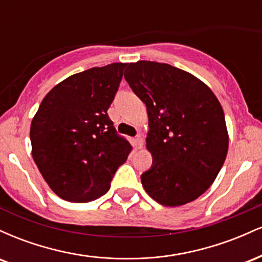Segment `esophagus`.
<instances>
[{
  "mask_svg": "<svg viewBox=\"0 0 262 262\" xmlns=\"http://www.w3.org/2000/svg\"><path fill=\"white\" fill-rule=\"evenodd\" d=\"M135 144L138 145V148H141V146H143L144 139H143V137H141V134H138L137 137H135Z\"/></svg>",
  "mask_w": 262,
  "mask_h": 262,
  "instance_id": "obj_1",
  "label": "esophagus"
}]
</instances>
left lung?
<instances>
[{
    "label": "left lung",
    "instance_id": "8db88e82",
    "mask_svg": "<svg viewBox=\"0 0 262 262\" xmlns=\"http://www.w3.org/2000/svg\"><path fill=\"white\" fill-rule=\"evenodd\" d=\"M124 79L149 116L152 165L141 173L144 189L162 206L192 202L209 188L227 158L223 108L202 81L169 64H128Z\"/></svg>",
    "mask_w": 262,
    "mask_h": 262
}]
</instances>
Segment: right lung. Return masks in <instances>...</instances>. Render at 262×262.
<instances>
[{
    "mask_svg": "<svg viewBox=\"0 0 262 262\" xmlns=\"http://www.w3.org/2000/svg\"><path fill=\"white\" fill-rule=\"evenodd\" d=\"M127 64L65 79L41 101L31 125L32 155L50 188L69 202L106 194L132 145L108 117Z\"/></svg>",
    "mask_w": 262,
    "mask_h": 262,
    "instance_id": "add662e5",
    "label": "right lung"
}]
</instances>
